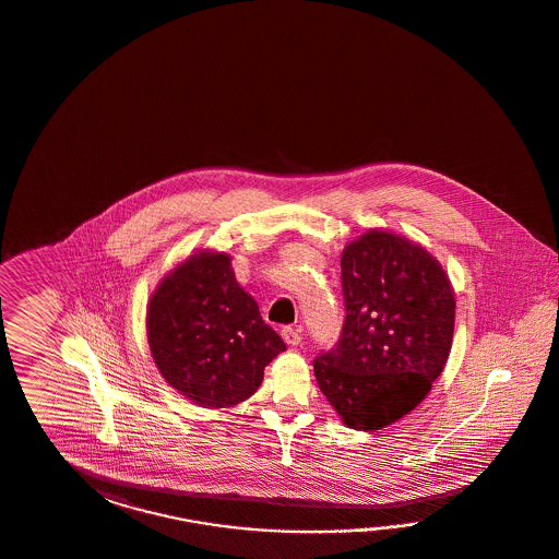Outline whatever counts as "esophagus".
<instances>
[{"label": "esophagus", "mask_w": 559, "mask_h": 559, "mask_svg": "<svg viewBox=\"0 0 559 559\" xmlns=\"http://www.w3.org/2000/svg\"><path fill=\"white\" fill-rule=\"evenodd\" d=\"M282 336L286 340L287 346H299V342H301V336H299V332L296 328H284V330H282Z\"/></svg>", "instance_id": "obj_1"}]
</instances>
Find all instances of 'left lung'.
Listing matches in <instances>:
<instances>
[{
    "label": "left lung",
    "instance_id": "obj_1",
    "mask_svg": "<svg viewBox=\"0 0 559 559\" xmlns=\"http://www.w3.org/2000/svg\"><path fill=\"white\" fill-rule=\"evenodd\" d=\"M342 289V336L316 358V380L346 427L384 429L441 377L453 346V284L427 247L374 227L344 247Z\"/></svg>",
    "mask_w": 559,
    "mask_h": 559
}]
</instances>
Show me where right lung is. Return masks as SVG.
<instances>
[{
    "mask_svg": "<svg viewBox=\"0 0 559 559\" xmlns=\"http://www.w3.org/2000/svg\"><path fill=\"white\" fill-rule=\"evenodd\" d=\"M146 337L160 377L203 408L243 403L284 340L235 280L231 255L201 249L177 263L146 308Z\"/></svg>",
    "mask_w": 559,
    "mask_h": 559,
    "instance_id": "1",
    "label": "right lung"
}]
</instances>
